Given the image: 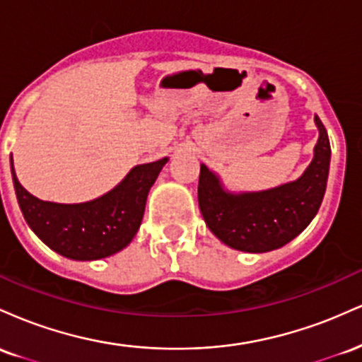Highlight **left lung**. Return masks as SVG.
<instances>
[{
    "mask_svg": "<svg viewBox=\"0 0 362 362\" xmlns=\"http://www.w3.org/2000/svg\"><path fill=\"white\" fill-rule=\"evenodd\" d=\"M318 141L305 173L260 192H230L214 172L201 165L197 197L209 230L235 250L264 253L284 247L305 230L320 209L330 168V141L317 115Z\"/></svg>",
    "mask_w": 362,
    "mask_h": 362,
    "instance_id": "left-lung-1",
    "label": "left lung"
}]
</instances>
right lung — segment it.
Segmentation results:
<instances>
[{
  "instance_id": "add662e5",
  "label": "right lung",
  "mask_w": 362,
  "mask_h": 362,
  "mask_svg": "<svg viewBox=\"0 0 362 362\" xmlns=\"http://www.w3.org/2000/svg\"><path fill=\"white\" fill-rule=\"evenodd\" d=\"M168 158L136 165L110 192L81 204L40 201L23 189L11 160L16 201L42 242L73 260H98L126 248L143 221L148 192Z\"/></svg>"
}]
</instances>
